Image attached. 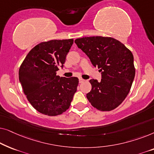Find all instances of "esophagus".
Wrapping results in <instances>:
<instances>
[{"label": "esophagus", "mask_w": 154, "mask_h": 154, "mask_svg": "<svg viewBox=\"0 0 154 154\" xmlns=\"http://www.w3.org/2000/svg\"><path fill=\"white\" fill-rule=\"evenodd\" d=\"M84 81H85V80L82 79V78H80V79H79V83H83Z\"/></svg>", "instance_id": "obj_1"}]
</instances>
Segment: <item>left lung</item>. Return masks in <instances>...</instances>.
I'll list each match as a JSON object with an SVG mask.
<instances>
[{
  "mask_svg": "<svg viewBox=\"0 0 154 154\" xmlns=\"http://www.w3.org/2000/svg\"><path fill=\"white\" fill-rule=\"evenodd\" d=\"M75 43L102 72L100 82L90 80L92 89L86 94L88 101L102 111L117 108L129 93L135 75L131 51L111 37H83Z\"/></svg>",
  "mask_w": 154,
  "mask_h": 154,
  "instance_id": "left-lung-1",
  "label": "left lung"
}]
</instances>
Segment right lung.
Listing matches in <instances>:
<instances>
[{"label":"right lung","mask_w":154,"mask_h":154,"mask_svg":"<svg viewBox=\"0 0 154 154\" xmlns=\"http://www.w3.org/2000/svg\"><path fill=\"white\" fill-rule=\"evenodd\" d=\"M73 39L51 40L38 44L21 64L19 79L27 100L43 114L55 116L69 108L79 79L57 75Z\"/></svg>","instance_id":"right-lung-1"}]
</instances>
